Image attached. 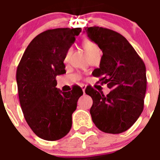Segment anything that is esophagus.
I'll list each match as a JSON object with an SVG mask.
<instances>
[{
  "label": "esophagus",
  "instance_id": "esophagus-1",
  "mask_svg": "<svg viewBox=\"0 0 160 160\" xmlns=\"http://www.w3.org/2000/svg\"><path fill=\"white\" fill-rule=\"evenodd\" d=\"M81 88H82V90H83V93H85V89H86V85H84V84H82L81 86Z\"/></svg>",
  "mask_w": 160,
  "mask_h": 160
}]
</instances>
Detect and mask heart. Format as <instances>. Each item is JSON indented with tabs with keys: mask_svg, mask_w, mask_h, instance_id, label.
<instances>
[{
	"mask_svg": "<svg viewBox=\"0 0 160 160\" xmlns=\"http://www.w3.org/2000/svg\"><path fill=\"white\" fill-rule=\"evenodd\" d=\"M83 47H84L85 51L87 52L88 56L91 55L92 53H93L94 52L98 51L99 50V48L98 46L95 44L94 42H90V41H87L83 43ZM70 49H69L67 50V53L65 55V57H64V62H67L68 60V57H69V55H70Z\"/></svg>",
	"mask_w": 160,
	"mask_h": 160,
	"instance_id": "obj_1",
	"label": "heart"
}]
</instances>
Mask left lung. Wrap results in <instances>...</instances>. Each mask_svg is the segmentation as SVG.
Masks as SVG:
<instances>
[{"mask_svg":"<svg viewBox=\"0 0 160 160\" xmlns=\"http://www.w3.org/2000/svg\"><path fill=\"white\" fill-rule=\"evenodd\" d=\"M86 30L90 39L102 50L100 67L93 76L111 89L107 96L93 88L86 89L93 100L90 113L102 132L119 134L133 125L144 108L146 66L128 40L117 32L93 26Z\"/></svg>","mask_w":160,"mask_h":160,"instance_id":"left-lung-1","label":"left lung"}]
</instances>
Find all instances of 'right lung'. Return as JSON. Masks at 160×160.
<instances>
[{"label": "right lung", "instance_id": "right-lung-1", "mask_svg": "<svg viewBox=\"0 0 160 160\" xmlns=\"http://www.w3.org/2000/svg\"><path fill=\"white\" fill-rule=\"evenodd\" d=\"M81 28H61L42 32L25 49L17 68L16 80L24 117L34 133L47 141L59 140L72 126V114L83 90L75 86L61 92L56 77L66 72L67 50Z\"/></svg>", "mask_w": 160, "mask_h": 160}]
</instances>
